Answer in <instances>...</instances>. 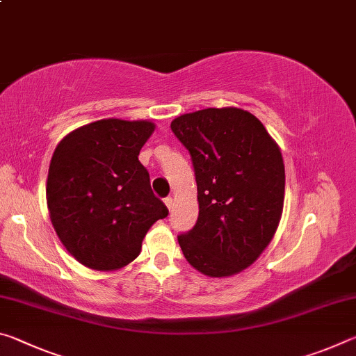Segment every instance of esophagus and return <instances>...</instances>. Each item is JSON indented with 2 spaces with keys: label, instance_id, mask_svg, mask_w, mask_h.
<instances>
[{
  "label": "esophagus",
  "instance_id": "obj_1",
  "mask_svg": "<svg viewBox=\"0 0 356 356\" xmlns=\"http://www.w3.org/2000/svg\"><path fill=\"white\" fill-rule=\"evenodd\" d=\"M165 204H166V207L168 209H172V204H174V201H172V197L171 196H168V197H165Z\"/></svg>",
  "mask_w": 356,
  "mask_h": 356
}]
</instances>
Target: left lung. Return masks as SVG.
Returning <instances> with one entry per match:
<instances>
[{"label": "left lung", "mask_w": 356, "mask_h": 356, "mask_svg": "<svg viewBox=\"0 0 356 356\" xmlns=\"http://www.w3.org/2000/svg\"><path fill=\"white\" fill-rule=\"evenodd\" d=\"M172 134L191 155L200 215L177 237L201 273H240L272 242L284 206L286 174L278 144L261 120L240 108L182 114Z\"/></svg>", "instance_id": "1"}]
</instances>
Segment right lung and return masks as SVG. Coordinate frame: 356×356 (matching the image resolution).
Here are the masks:
<instances>
[{
	"instance_id": "1",
	"label": "right lung",
	"mask_w": 356,
	"mask_h": 356,
	"mask_svg": "<svg viewBox=\"0 0 356 356\" xmlns=\"http://www.w3.org/2000/svg\"><path fill=\"white\" fill-rule=\"evenodd\" d=\"M154 130L150 120L102 119L70 131L53 152L48 212L61 243L84 267H125L150 226L168 216L138 160Z\"/></svg>"
}]
</instances>
